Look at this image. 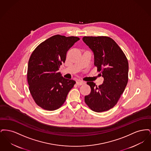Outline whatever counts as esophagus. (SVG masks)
Masks as SVG:
<instances>
[{
    "label": "esophagus",
    "mask_w": 151,
    "mask_h": 151,
    "mask_svg": "<svg viewBox=\"0 0 151 151\" xmlns=\"http://www.w3.org/2000/svg\"><path fill=\"white\" fill-rule=\"evenodd\" d=\"M85 83H86V82L84 81H82V80H78V81H77V84H78V86L83 85V84H84Z\"/></svg>",
    "instance_id": "esophagus-1"
}]
</instances>
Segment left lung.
Wrapping results in <instances>:
<instances>
[{"instance_id": "left-lung-1", "label": "left lung", "mask_w": 151, "mask_h": 151, "mask_svg": "<svg viewBox=\"0 0 151 151\" xmlns=\"http://www.w3.org/2000/svg\"><path fill=\"white\" fill-rule=\"evenodd\" d=\"M83 40L93 52L94 65L104 79L99 86L93 81L86 83L91 91L85 96V102L94 111H108L116 104L127 84V59L117 43L109 37L86 36Z\"/></svg>"}]
</instances>
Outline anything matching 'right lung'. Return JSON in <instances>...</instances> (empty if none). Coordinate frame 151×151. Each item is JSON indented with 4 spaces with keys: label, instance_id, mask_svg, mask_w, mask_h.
<instances>
[{
    "label": "right lung",
    "instance_id": "add662e5",
    "mask_svg": "<svg viewBox=\"0 0 151 151\" xmlns=\"http://www.w3.org/2000/svg\"><path fill=\"white\" fill-rule=\"evenodd\" d=\"M79 37L55 35L40 43L29 58L27 79L30 94L36 104L47 110H55L65 103L76 81L58 72L65 63L68 50Z\"/></svg>",
    "mask_w": 151,
    "mask_h": 151
}]
</instances>
